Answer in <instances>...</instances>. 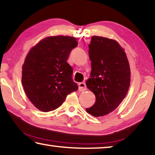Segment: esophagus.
<instances>
[{"label": "esophagus", "mask_w": 155, "mask_h": 155, "mask_svg": "<svg viewBox=\"0 0 155 155\" xmlns=\"http://www.w3.org/2000/svg\"><path fill=\"white\" fill-rule=\"evenodd\" d=\"M78 87H79V91H84L87 90V86L84 82H80L78 84Z\"/></svg>", "instance_id": "1"}]
</instances>
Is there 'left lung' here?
<instances>
[{
  "label": "left lung",
  "mask_w": 155,
  "mask_h": 155,
  "mask_svg": "<svg viewBox=\"0 0 155 155\" xmlns=\"http://www.w3.org/2000/svg\"><path fill=\"white\" fill-rule=\"evenodd\" d=\"M89 56L91 72L86 85L94 94L96 102L86 110L100 117L112 112L127 95L130 68L125 53L115 40L93 36Z\"/></svg>",
  "instance_id": "1"
}]
</instances>
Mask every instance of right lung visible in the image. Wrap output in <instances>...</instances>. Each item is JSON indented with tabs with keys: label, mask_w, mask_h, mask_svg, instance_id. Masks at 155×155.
Returning <instances> with one entry per match:
<instances>
[{
	"label": "right lung",
	"mask_w": 155,
	"mask_h": 155,
	"mask_svg": "<svg viewBox=\"0 0 155 155\" xmlns=\"http://www.w3.org/2000/svg\"><path fill=\"white\" fill-rule=\"evenodd\" d=\"M78 44L74 37H48L31 48L26 56L22 84L28 98L39 110H54L68 94L78 89L72 78L73 68L67 63Z\"/></svg>",
	"instance_id": "1"
}]
</instances>
